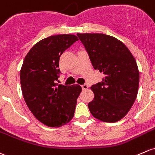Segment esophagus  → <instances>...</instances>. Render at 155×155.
I'll list each match as a JSON object with an SVG mask.
<instances>
[{
  "label": "esophagus",
  "mask_w": 155,
  "mask_h": 155,
  "mask_svg": "<svg viewBox=\"0 0 155 155\" xmlns=\"http://www.w3.org/2000/svg\"><path fill=\"white\" fill-rule=\"evenodd\" d=\"M87 87H88V86H87V84H84L82 85V88L83 90H86V89H87Z\"/></svg>",
  "instance_id": "esophagus-1"
}]
</instances>
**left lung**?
I'll return each mask as SVG.
<instances>
[{
	"label": "left lung",
	"instance_id": "left-lung-1",
	"mask_svg": "<svg viewBox=\"0 0 155 155\" xmlns=\"http://www.w3.org/2000/svg\"><path fill=\"white\" fill-rule=\"evenodd\" d=\"M93 67L103 73L101 82L91 89V114L106 123H115L128 114L137 98L140 74L135 58L128 48L114 37L102 33H77Z\"/></svg>",
	"mask_w": 155,
	"mask_h": 155
}]
</instances>
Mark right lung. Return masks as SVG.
<instances>
[{
    "label": "right lung",
    "instance_id": "add662e5",
    "mask_svg": "<svg viewBox=\"0 0 155 155\" xmlns=\"http://www.w3.org/2000/svg\"><path fill=\"white\" fill-rule=\"evenodd\" d=\"M79 40L74 35L50 36L34 45L26 56L20 72L26 104L32 114L49 127H59L73 117L82 87L58 84L59 58Z\"/></svg>",
    "mask_w": 155,
    "mask_h": 155
}]
</instances>
